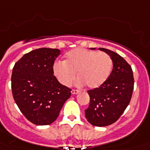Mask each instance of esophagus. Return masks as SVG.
<instances>
[{
  "label": "esophagus",
  "mask_w": 150,
  "mask_h": 150,
  "mask_svg": "<svg viewBox=\"0 0 150 150\" xmlns=\"http://www.w3.org/2000/svg\"><path fill=\"white\" fill-rule=\"evenodd\" d=\"M79 93V90L73 89L71 91V94H73V95H75V94H78Z\"/></svg>",
  "instance_id": "34e87169"
}]
</instances>
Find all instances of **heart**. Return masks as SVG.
Here are the masks:
<instances>
[{
  "label": "heart",
  "mask_w": 150,
  "mask_h": 150,
  "mask_svg": "<svg viewBox=\"0 0 150 150\" xmlns=\"http://www.w3.org/2000/svg\"><path fill=\"white\" fill-rule=\"evenodd\" d=\"M113 62L105 52L82 48L69 51L64 62H59L53 66V73L62 85L69 87L76 78L77 86H87L94 89L104 83L110 75Z\"/></svg>",
  "instance_id": "1"
}]
</instances>
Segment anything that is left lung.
Returning <instances> with one entry per match:
<instances>
[{"label":"left lung","instance_id":"1","mask_svg":"<svg viewBox=\"0 0 150 150\" xmlns=\"http://www.w3.org/2000/svg\"><path fill=\"white\" fill-rule=\"evenodd\" d=\"M98 50L110 56L113 70L102 85L88 91L90 103L85 117L93 126L105 127L116 122L127 107L133 92L134 78L131 66L123 57L110 50Z\"/></svg>","mask_w":150,"mask_h":150}]
</instances>
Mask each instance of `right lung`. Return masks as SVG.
Listing matches in <instances>:
<instances>
[{
	"instance_id": "add662e5",
	"label": "right lung",
	"mask_w": 150,
	"mask_h": 150,
	"mask_svg": "<svg viewBox=\"0 0 150 150\" xmlns=\"http://www.w3.org/2000/svg\"><path fill=\"white\" fill-rule=\"evenodd\" d=\"M57 49L40 48L24 54L13 68L11 88L21 112L35 125H49L57 119L71 90L53 75Z\"/></svg>"
}]
</instances>
